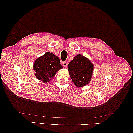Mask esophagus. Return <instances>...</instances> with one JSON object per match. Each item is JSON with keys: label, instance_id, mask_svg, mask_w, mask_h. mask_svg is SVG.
Listing matches in <instances>:
<instances>
[{"label": "esophagus", "instance_id": "obj_1", "mask_svg": "<svg viewBox=\"0 0 133 133\" xmlns=\"http://www.w3.org/2000/svg\"><path fill=\"white\" fill-rule=\"evenodd\" d=\"M63 65L65 67V68H66L67 66H68V62H63Z\"/></svg>", "mask_w": 133, "mask_h": 133}]
</instances>
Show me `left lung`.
I'll list each match as a JSON object with an SVG mask.
<instances>
[{"mask_svg":"<svg viewBox=\"0 0 133 133\" xmlns=\"http://www.w3.org/2000/svg\"><path fill=\"white\" fill-rule=\"evenodd\" d=\"M93 69L92 63L82 54L76 55L68 64L70 78L77 87L85 86L89 83Z\"/></svg>","mask_w":133,"mask_h":133,"instance_id":"left-lung-1","label":"left lung"}]
</instances>
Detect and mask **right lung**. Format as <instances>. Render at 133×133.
I'll use <instances>...</instances> for the list:
<instances>
[{"label":"right lung","mask_w":133,"mask_h":133,"mask_svg":"<svg viewBox=\"0 0 133 133\" xmlns=\"http://www.w3.org/2000/svg\"><path fill=\"white\" fill-rule=\"evenodd\" d=\"M62 68L63 66L60 65L59 58L50 52H47L36 59L33 65L35 76L45 83L51 80Z\"/></svg>","instance_id":"1"}]
</instances>
